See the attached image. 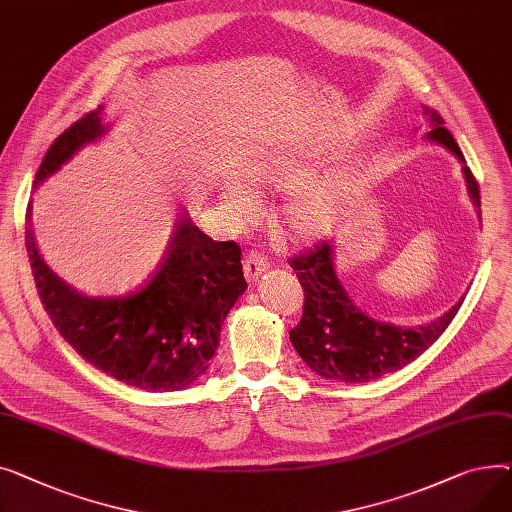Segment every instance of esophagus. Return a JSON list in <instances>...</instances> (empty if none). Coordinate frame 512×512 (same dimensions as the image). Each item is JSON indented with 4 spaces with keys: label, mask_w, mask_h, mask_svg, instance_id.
Returning <instances> with one entry per match:
<instances>
[{
    "label": "esophagus",
    "mask_w": 512,
    "mask_h": 512,
    "mask_svg": "<svg viewBox=\"0 0 512 512\" xmlns=\"http://www.w3.org/2000/svg\"><path fill=\"white\" fill-rule=\"evenodd\" d=\"M270 268V264H268V260L264 258V254H260V252H248V256H246V260H244V275H246V279H248V283H254V281H258L266 270Z\"/></svg>",
    "instance_id": "1"
}]
</instances>
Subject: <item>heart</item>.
Wrapping results in <instances>:
<instances>
[{
    "label": "heart",
    "mask_w": 512,
    "mask_h": 512,
    "mask_svg": "<svg viewBox=\"0 0 512 512\" xmlns=\"http://www.w3.org/2000/svg\"><path fill=\"white\" fill-rule=\"evenodd\" d=\"M242 175L248 184L287 192L279 219L295 239H320L343 219L349 198L347 179L341 173L314 175V163L308 157L270 153L246 163ZM223 196L239 213L254 210V194L244 184L227 182Z\"/></svg>",
    "instance_id": "obj_1"
}]
</instances>
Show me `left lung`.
<instances>
[{
  "label": "left lung",
  "instance_id": "1",
  "mask_svg": "<svg viewBox=\"0 0 512 512\" xmlns=\"http://www.w3.org/2000/svg\"><path fill=\"white\" fill-rule=\"evenodd\" d=\"M424 115L434 128L426 138L444 146L461 161L469 198L477 217L482 219L479 188L459 144L444 128L440 113L424 107ZM291 268L297 270L306 299L302 320L291 330L289 339L312 372L335 382H370L401 370L444 333L463 304L461 297L448 312L426 324L397 326L368 316L349 297L337 277L333 244L324 242L310 254L293 258Z\"/></svg>",
  "mask_w": 512,
  "mask_h": 512
}]
</instances>
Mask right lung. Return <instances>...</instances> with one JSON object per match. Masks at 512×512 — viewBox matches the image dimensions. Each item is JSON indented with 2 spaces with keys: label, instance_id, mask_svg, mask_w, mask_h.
Returning <instances> with one entry per match:
<instances>
[{
  "label": "right lung",
  "instance_id": "add662e5",
  "mask_svg": "<svg viewBox=\"0 0 512 512\" xmlns=\"http://www.w3.org/2000/svg\"><path fill=\"white\" fill-rule=\"evenodd\" d=\"M107 132L103 105L78 119L49 146L35 188ZM30 208L28 202L26 252L39 297L78 355L119 382L157 393L184 390L206 374L221 324L248 289L235 242H215L184 213L153 275L130 293L95 297L47 266L35 242Z\"/></svg>",
  "mask_w": 512,
  "mask_h": 512
}]
</instances>
